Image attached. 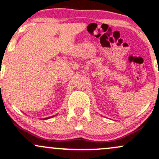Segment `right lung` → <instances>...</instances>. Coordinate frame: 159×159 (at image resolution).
<instances>
[{
	"label": "right lung",
	"instance_id": "obj_1",
	"mask_svg": "<svg viewBox=\"0 0 159 159\" xmlns=\"http://www.w3.org/2000/svg\"><path fill=\"white\" fill-rule=\"evenodd\" d=\"M45 119H47V118H45Z\"/></svg>",
	"mask_w": 159,
	"mask_h": 159
}]
</instances>
